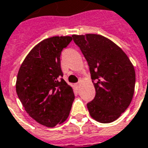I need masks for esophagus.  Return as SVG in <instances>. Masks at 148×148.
<instances>
[{
  "mask_svg": "<svg viewBox=\"0 0 148 148\" xmlns=\"http://www.w3.org/2000/svg\"><path fill=\"white\" fill-rule=\"evenodd\" d=\"M75 86H76V87L78 89V88L80 87V82H77V83H76L75 84Z\"/></svg>",
  "mask_w": 148,
  "mask_h": 148,
  "instance_id": "34e87169",
  "label": "esophagus"
}]
</instances>
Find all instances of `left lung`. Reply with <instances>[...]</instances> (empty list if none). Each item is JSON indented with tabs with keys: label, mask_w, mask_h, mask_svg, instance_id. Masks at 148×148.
Returning <instances> with one entry per match:
<instances>
[{
	"label": "left lung",
	"mask_w": 148,
	"mask_h": 148,
	"mask_svg": "<svg viewBox=\"0 0 148 148\" xmlns=\"http://www.w3.org/2000/svg\"><path fill=\"white\" fill-rule=\"evenodd\" d=\"M90 66L96 94L87 103L90 116L101 123L116 121L130 105L136 73L126 54L116 44L96 34L73 35Z\"/></svg>",
	"instance_id": "obj_1"
}]
</instances>
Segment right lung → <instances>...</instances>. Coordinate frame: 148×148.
<instances>
[{"mask_svg": "<svg viewBox=\"0 0 148 148\" xmlns=\"http://www.w3.org/2000/svg\"><path fill=\"white\" fill-rule=\"evenodd\" d=\"M72 40L71 36L46 39L34 47L21 64L16 90L31 117L47 127L67 119L74 93L64 79L60 55Z\"/></svg>", "mask_w": 148, "mask_h": 148, "instance_id": "obj_1", "label": "right lung"}]
</instances>
